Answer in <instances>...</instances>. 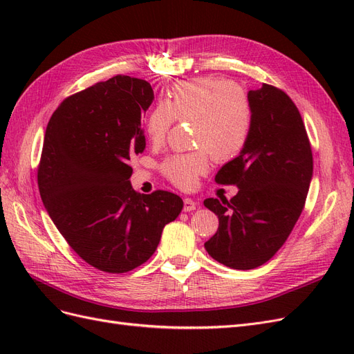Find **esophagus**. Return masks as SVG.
Masks as SVG:
<instances>
[{
	"label": "esophagus",
	"mask_w": 354,
	"mask_h": 354,
	"mask_svg": "<svg viewBox=\"0 0 354 354\" xmlns=\"http://www.w3.org/2000/svg\"><path fill=\"white\" fill-rule=\"evenodd\" d=\"M198 205H199V203H198L196 201L190 199V198H186V199L183 201V211H185V212H190V211L196 209Z\"/></svg>",
	"instance_id": "obj_1"
}]
</instances>
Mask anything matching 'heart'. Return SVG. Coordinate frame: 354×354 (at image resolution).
<instances>
[{"label": "heart", "instance_id": "1", "mask_svg": "<svg viewBox=\"0 0 354 354\" xmlns=\"http://www.w3.org/2000/svg\"><path fill=\"white\" fill-rule=\"evenodd\" d=\"M194 120L195 142L202 149L164 160V174L180 187H192L208 169L209 152L220 160L236 156L248 142L252 108L246 94L230 80L203 77L176 84L165 102L155 104L145 130L151 142H164L174 120Z\"/></svg>", "mask_w": 354, "mask_h": 354}]
</instances>
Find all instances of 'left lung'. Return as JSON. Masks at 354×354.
I'll return each mask as SVG.
<instances>
[{
	"label": "left lung",
	"instance_id": "8db88e82",
	"mask_svg": "<svg viewBox=\"0 0 354 354\" xmlns=\"http://www.w3.org/2000/svg\"><path fill=\"white\" fill-rule=\"evenodd\" d=\"M252 128L236 158L216 176L239 190L230 201L205 199L218 229L205 242L214 260L236 270L269 261L292 232L313 177V156L297 106L272 85L248 91Z\"/></svg>",
	"mask_w": 354,
	"mask_h": 354
}]
</instances>
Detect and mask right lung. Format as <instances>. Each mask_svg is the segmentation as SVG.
Masks as SVG:
<instances>
[{
	"mask_svg": "<svg viewBox=\"0 0 354 354\" xmlns=\"http://www.w3.org/2000/svg\"><path fill=\"white\" fill-rule=\"evenodd\" d=\"M155 99L145 80L116 77L71 95L47 125L38 187L50 218L84 261L108 273L146 263L183 208L165 190L133 189L130 159L143 153V118Z\"/></svg>",
	"mask_w": 354,
	"mask_h": 354,
	"instance_id": "right-lung-1",
	"label": "right lung"
}]
</instances>
